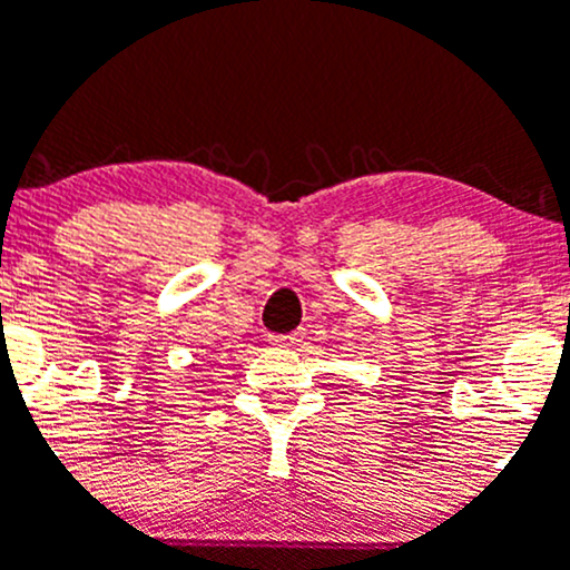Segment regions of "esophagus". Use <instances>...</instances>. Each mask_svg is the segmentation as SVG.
Instances as JSON below:
<instances>
[{
	"instance_id": "esophagus-1",
	"label": "esophagus",
	"mask_w": 570,
	"mask_h": 570,
	"mask_svg": "<svg viewBox=\"0 0 570 570\" xmlns=\"http://www.w3.org/2000/svg\"><path fill=\"white\" fill-rule=\"evenodd\" d=\"M301 340H303L301 331H295V334H275V336H269V342H273L275 347H295V345H301Z\"/></svg>"
}]
</instances>
